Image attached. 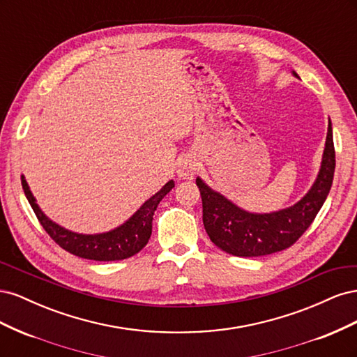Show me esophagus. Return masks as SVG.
<instances>
[{"mask_svg": "<svg viewBox=\"0 0 357 357\" xmlns=\"http://www.w3.org/2000/svg\"><path fill=\"white\" fill-rule=\"evenodd\" d=\"M197 169H198V162L195 158L185 156L183 159H180L178 167H177L178 177L190 180V178H193V176L197 174Z\"/></svg>", "mask_w": 357, "mask_h": 357, "instance_id": "esophagus-1", "label": "esophagus"}]
</instances>
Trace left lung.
<instances>
[{"label": "left lung", "mask_w": 357, "mask_h": 357, "mask_svg": "<svg viewBox=\"0 0 357 357\" xmlns=\"http://www.w3.org/2000/svg\"><path fill=\"white\" fill-rule=\"evenodd\" d=\"M296 77L298 74L294 73ZM335 147L329 121L321 168L307 195L289 208L269 214H253L210 189L201 178L197 186L202 199V222L210 240L223 252L256 257L282 252L294 245L316 219L332 186Z\"/></svg>", "instance_id": "8db88e82"}]
</instances>
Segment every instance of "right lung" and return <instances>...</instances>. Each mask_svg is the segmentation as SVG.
<instances>
[{
  "instance_id": "right-lung-1",
  "label": "right lung",
  "mask_w": 357,
  "mask_h": 357,
  "mask_svg": "<svg viewBox=\"0 0 357 357\" xmlns=\"http://www.w3.org/2000/svg\"><path fill=\"white\" fill-rule=\"evenodd\" d=\"M22 188L25 195L34 210L38 222L49 234L50 238L55 241L63 250L70 252L74 256L91 261L109 262V261H122L134 255H137L149 243L152 235V220L158 204L162 201L167 193L174 188V181L169 180L167 185L158 193L146 201L131 219L119 228L96 235H83L75 234L68 229L61 228L55 222L49 220L36 204V198L28 188V183L22 176Z\"/></svg>"
}]
</instances>
